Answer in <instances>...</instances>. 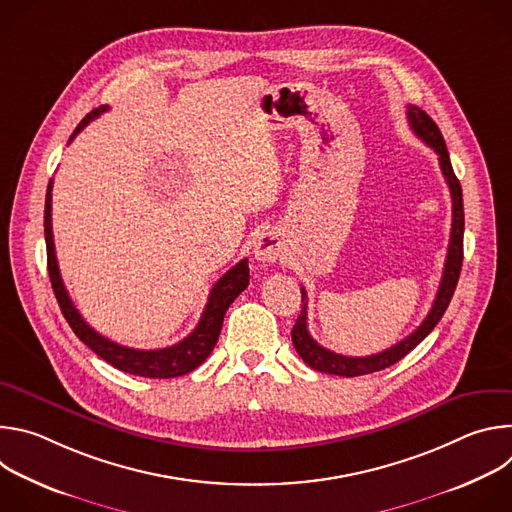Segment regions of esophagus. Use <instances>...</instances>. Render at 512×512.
Returning <instances> with one entry per match:
<instances>
[{
	"mask_svg": "<svg viewBox=\"0 0 512 512\" xmlns=\"http://www.w3.org/2000/svg\"><path fill=\"white\" fill-rule=\"evenodd\" d=\"M255 259L263 261V263H273L281 257L283 253V243L275 233H263L257 241H255Z\"/></svg>",
	"mask_w": 512,
	"mask_h": 512,
	"instance_id": "esophagus-1",
	"label": "esophagus"
}]
</instances>
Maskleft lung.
Instances as JSON below:
<instances>
[{
  "instance_id": "obj_1",
  "label": "left lung",
  "mask_w": 512,
  "mask_h": 512,
  "mask_svg": "<svg viewBox=\"0 0 512 512\" xmlns=\"http://www.w3.org/2000/svg\"><path fill=\"white\" fill-rule=\"evenodd\" d=\"M407 121L413 129V133L421 141H425L429 148L437 154L442 174H444L450 194H452V235H450V247H448V257H446V267H444L440 289H437V296L433 300L429 314L425 316V320L419 324V328L413 334H409L407 338H403L401 342H397L395 346H391L379 354L342 356V354H336V352L320 346L310 336V332H308V294L302 287V314L298 316L294 330H291V342H294L302 360L314 371L338 375V377H360V375L377 373V371L391 367V364L399 362L405 354H409L435 328V324L442 320V316L448 310L450 300L454 296V289L458 285V277H460V269H462V259H464L462 186L454 174L444 135H442L440 127L435 125V121L423 109H419L415 105H407Z\"/></svg>"
}]
</instances>
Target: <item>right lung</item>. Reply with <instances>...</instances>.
Returning a JSON list of instances; mask_svg holds the SVG:
<instances>
[{
	"mask_svg": "<svg viewBox=\"0 0 512 512\" xmlns=\"http://www.w3.org/2000/svg\"><path fill=\"white\" fill-rule=\"evenodd\" d=\"M109 107H99L93 109L75 129V133L70 135V141L77 137V133L83 131V127L97 119L101 113H105ZM44 237H46V257H48V275L50 283L54 289L56 302L60 306L62 316L66 318L68 326L72 328L81 342H85L97 356L113 364L115 369L137 375V377H148V379H174L182 377L194 369H198L200 364L206 360V356L212 352L218 334H221L225 314L229 306L237 300L243 289L249 285V265L247 259L239 261L233 269H229L221 279L214 283L208 296V304L202 312V318L198 326L178 344L168 346V348H158V350H137L129 346H121L105 336H101L97 330H93L79 310L72 304L68 291L62 283L58 263H56V253H54V241H52V180L46 190V206H44Z\"/></svg>",
	"mask_w": 512,
	"mask_h": 512,
	"instance_id": "right-lung-1",
	"label": "right lung"
}]
</instances>
